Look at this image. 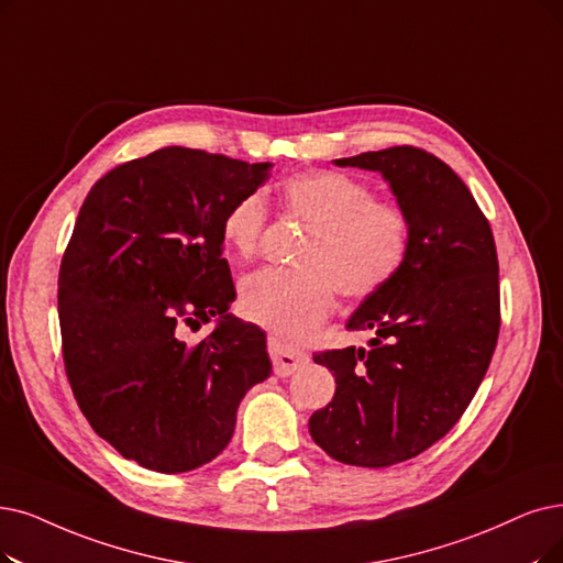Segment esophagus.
<instances>
[{"mask_svg": "<svg viewBox=\"0 0 563 563\" xmlns=\"http://www.w3.org/2000/svg\"><path fill=\"white\" fill-rule=\"evenodd\" d=\"M267 351H269V357H273L275 374H279V376L294 374L296 369H300L302 365L309 363V355L307 353L286 346L282 340H277V336H269V340H267Z\"/></svg>", "mask_w": 563, "mask_h": 563, "instance_id": "1", "label": "esophagus"}]
</instances>
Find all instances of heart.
Masks as SVG:
<instances>
[{
  "instance_id": "1",
  "label": "heart",
  "mask_w": 563,
  "mask_h": 563,
  "mask_svg": "<svg viewBox=\"0 0 563 563\" xmlns=\"http://www.w3.org/2000/svg\"><path fill=\"white\" fill-rule=\"evenodd\" d=\"M286 214L311 227L305 269L265 267L240 284V313L288 344L305 342L334 309V294L365 300L386 288L409 256L411 219L355 177L313 170L282 187ZM267 221L263 194H244L221 219V240L238 258L256 254Z\"/></svg>"
}]
</instances>
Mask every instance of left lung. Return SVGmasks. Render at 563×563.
<instances>
[{"label": "left lung", "mask_w": 563, "mask_h": 563, "mask_svg": "<svg viewBox=\"0 0 563 563\" xmlns=\"http://www.w3.org/2000/svg\"><path fill=\"white\" fill-rule=\"evenodd\" d=\"M334 164L384 175L411 219L399 275L346 321L374 334L369 349L313 355L336 390L309 418L311 439L336 462L380 468L427 451L474 399L501 325L499 261L474 196L434 154L401 145Z\"/></svg>", "instance_id": "1"}]
</instances>
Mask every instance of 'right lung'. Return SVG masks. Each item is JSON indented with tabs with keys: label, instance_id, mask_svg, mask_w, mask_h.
Wrapping results in <instances>:
<instances>
[{
	"label": "right lung",
	"instance_id": "add662e5",
	"mask_svg": "<svg viewBox=\"0 0 563 563\" xmlns=\"http://www.w3.org/2000/svg\"><path fill=\"white\" fill-rule=\"evenodd\" d=\"M273 164L164 147L89 189L59 267L64 367L92 430L159 474L229 445L238 407L273 372L265 332L229 311L221 219ZM216 321L196 345L184 328Z\"/></svg>",
	"mask_w": 563,
	"mask_h": 563
}]
</instances>
